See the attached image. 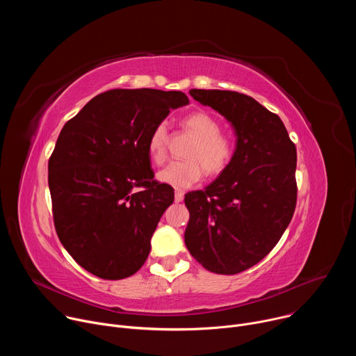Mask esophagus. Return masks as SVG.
Wrapping results in <instances>:
<instances>
[{
  "label": "esophagus",
  "instance_id": "1",
  "mask_svg": "<svg viewBox=\"0 0 356 356\" xmlns=\"http://www.w3.org/2000/svg\"><path fill=\"white\" fill-rule=\"evenodd\" d=\"M183 198H184V193L177 190V191L175 193V201H176V202H180V201H183Z\"/></svg>",
  "mask_w": 356,
  "mask_h": 356
}]
</instances>
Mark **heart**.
I'll return each instance as SVG.
<instances>
[{
  "label": "heart",
  "instance_id": "1",
  "mask_svg": "<svg viewBox=\"0 0 356 356\" xmlns=\"http://www.w3.org/2000/svg\"><path fill=\"white\" fill-rule=\"evenodd\" d=\"M184 127L195 136L183 162H172L158 175L162 183L176 188H188L198 183L202 175L216 177L224 173L235 159L234 140L221 134L217 118L204 111L188 114ZM168 127L161 122L152 131L147 140V154L155 165H162L168 158Z\"/></svg>",
  "mask_w": 356,
  "mask_h": 356
}]
</instances>
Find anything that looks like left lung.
<instances>
[{"instance_id": "left-lung-1", "label": "left lung", "mask_w": 356, "mask_h": 356, "mask_svg": "<svg viewBox=\"0 0 356 356\" xmlns=\"http://www.w3.org/2000/svg\"><path fill=\"white\" fill-rule=\"evenodd\" d=\"M224 115L236 136L232 165L202 191L186 194L184 242L207 270L235 275L276 246L296 210V145L282 120L246 94L190 90Z\"/></svg>"}]
</instances>
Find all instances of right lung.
Returning <instances> with one entry per match:
<instances>
[{
    "instance_id": "right-lung-1",
    "label": "right lung",
    "mask_w": 356,
    "mask_h": 356,
    "mask_svg": "<svg viewBox=\"0 0 356 356\" xmlns=\"http://www.w3.org/2000/svg\"><path fill=\"white\" fill-rule=\"evenodd\" d=\"M186 104L181 91L108 90L60 131L47 166L54 222L70 257L94 276L120 280L145 264L175 200L169 184L154 180L147 140Z\"/></svg>"
}]
</instances>
